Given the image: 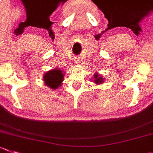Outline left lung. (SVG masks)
Here are the masks:
<instances>
[{
  "label": "left lung",
  "instance_id": "obj_1",
  "mask_svg": "<svg viewBox=\"0 0 153 153\" xmlns=\"http://www.w3.org/2000/svg\"><path fill=\"white\" fill-rule=\"evenodd\" d=\"M94 82L96 84H101L102 83L103 81H104V79L102 77H101V76H99L98 74H95L94 76Z\"/></svg>",
  "mask_w": 153,
  "mask_h": 153
}]
</instances>
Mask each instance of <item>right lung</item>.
<instances>
[{"instance_id": "obj_1", "label": "right lung", "mask_w": 153, "mask_h": 153, "mask_svg": "<svg viewBox=\"0 0 153 153\" xmlns=\"http://www.w3.org/2000/svg\"><path fill=\"white\" fill-rule=\"evenodd\" d=\"M63 78L64 76L62 71L61 70L55 69L46 73L43 79L46 86L52 89H56L59 88V86H60L61 83L63 81Z\"/></svg>"}]
</instances>
